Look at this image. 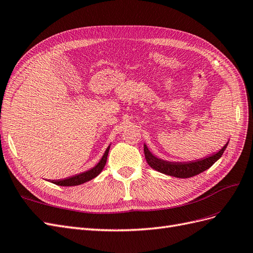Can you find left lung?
Returning a JSON list of instances; mask_svg holds the SVG:
<instances>
[{
  "instance_id": "8db88e82",
  "label": "left lung",
  "mask_w": 253,
  "mask_h": 253,
  "mask_svg": "<svg viewBox=\"0 0 253 253\" xmlns=\"http://www.w3.org/2000/svg\"><path fill=\"white\" fill-rule=\"evenodd\" d=\"M229 141L221 148L218 152L214 153V154L205 157L202 159L194 160V162H188V163H176V162H168V160H164L162 158H158L155 155H153L151 151L148 149L147 144H143V151L144 156L147 159V163L153 169L164 173L166 175L174 176L177 178H189L200 174L206 170H208L209 168L215 163L223 155L225 152Z\"/></svg>"
}]
</instances>
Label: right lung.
Wrapping results in <instances>:
<instances>
[{
	"label": "right lung",
	"instance_id": "obj_1",
	"mask_svg": "<svg viewBox=\"0 0 253 253\" xmlns=\"http://www.w3.org/2000/svg\"><path fill=\"white\" fill-rule=\"evenodd\" d=\"M110 147L111 144L108 147V149L105 150L104 154L102 156V158L99 160V163L94 167L89 169L88 171L82 172L80 174H77L75 176H72V177H67L64 179H57V180H50V182L55 183V185L58 186H63V187H73V186H78L81 185V183L86 182L90 179L95 178L96 176H98L99 174L101 173V171L103 170V168L106 164V159H108V155H109V151H110Z\"/></svg>",
	"mask_w": 253,
	"mask_h": 253
}]
</instances>
